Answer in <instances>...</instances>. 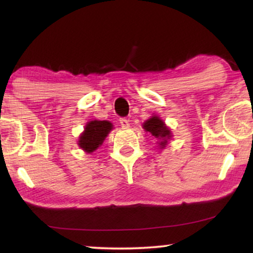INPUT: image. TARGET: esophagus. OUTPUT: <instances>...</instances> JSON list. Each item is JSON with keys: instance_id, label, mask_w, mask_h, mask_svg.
I'll use <instances>...</instances> for the list:
<instances>
[{"instance_id": "obj_1", "label": "esophagus", "mask_w": 253, "mask_h": 253, "mask_svg": "<svg viewBox=\"0 0 253 253\" xmlns=\"http://www.w3.org/2000/svg\"><path fill=\"white\" fill-rule=\"evenodd\" d=\"M120 124L122 126V127H127L130 126L129 120H126V117H122V119H120Z\"/></svg>"}]
</instances>
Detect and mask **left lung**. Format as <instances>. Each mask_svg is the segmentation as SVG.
Masks as SVG:
<instances>
[{"label": "left lung", "mask_w": 253, "mask_h": 253, "mask_svg": "<svg viewBox=\"0 0 253 253\" xmlns=\"http://www.w3.org/2000/svg\"><path fill=\"white\" fill-rule=\"evenodd\" d=\"M144 129L148 131L152 136H154L158 139H161L160 145L162 147L166 146L167 140L170 138V130L166 126L164 121H161L158 116L151 117L150 120H147L144 123Z\"/></svg>", "instance_id": "left-lung-1"}]
</instances>
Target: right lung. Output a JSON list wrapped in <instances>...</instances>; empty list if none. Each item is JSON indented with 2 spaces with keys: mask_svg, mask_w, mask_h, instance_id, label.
I'll use <instances>...</instances> for the list:
<instances>
[{
  "mask_svg": "<svg viewBox=\"0 0 253 253\" xmlns=\"http://www.w3.org/2000/svg\"><path fill=\"white\" fill-rule=\"evenodd\" d=\"M112 129V123L108 121H91L86 124L84 132L79 137L78 145L85 152L91 153L103 143L107 134Z\"/></svg>",
  "mask_w": 253,
  "mask_h": 253,
  "instance_id": "add662e5",
  "label": "right lung"
}]
</instances>
